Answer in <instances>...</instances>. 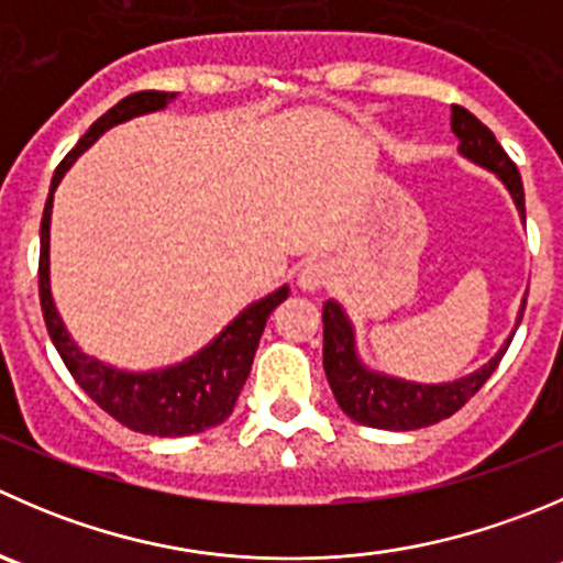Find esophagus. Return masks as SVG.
Returning a JSON list of instances; mask_svg holds the SVG:
<instances>
[{
	"mask_svg": "<svg viewBox=\"0 0 563 563\" xmlns=\"http://www.w3.org/2000/svg\"><path fill=\"white\" fill-rule=\"evenodd\" d=\"M297 280L305 291H319V288H324L332 280V266L327 261H308L299 269Z\"/></svg>",
	"mask_w": 563,
	"mask_h": 563,
	"instance_id": "1",
	"label": "esophagus"
}]
</instances>
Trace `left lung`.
Returning <instances> with one entry per match:
<instances>
[{"mask_svg": "<svg viewBox=\"0 0 563 563\" xmlns=\"http://www.w3.org/2000/svg\"><path fill=\"white\" fill-rule=\"evenodd\" d=\"M451 131L460 140V154L467 156L476 165L493 170L506 189L515 198L517 211L526 220V192H522V178L517 173V165L509 159L500 143L495 140L493 131L482 123L473 112L465 107H451ZM522 302L520 316H517V327L522 321ZM321 321H324V371L327 382L332 387L338 407L357 423L374 429H393V432H409V429L432 427L438 420L451 418L456 409L465 407L484 382L493 376L498 368L500 357L509 349V341L500 346V352L473 371L471 376H462L456 382H445V385H418V382L393 379V376L374 374L365 368L354 349V330L349 324L346 313L338 302L327 299L324 310H321Z\"/></svg>", "mask_w": 563, "mask_h": 563, "instance_id": "1", "label": "left lung"}]
</instances>
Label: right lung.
I'll use <instances>...</instances> for the list:
<instances>
[{"label": "right lung", "mask_w": 563, "mask_h": 563, "mask_svg": "<svg viewBox=\"0 0 563 563\" xmlns=\"http://www.w3.org/2000/svg\"><path fill=\"white\" fill-rule=\"evenodd\" d=\"M176 98V92L162 90H140L125 96L114 103L109 112H103L90 129L85 131L76 148L59 162L54 170L52 189H48L46 209L41 220V264H37V291H41L43 321L52 343L57 346L65 368L70 371L81 390L98 404L107 415H112L118 423L140 434H156V438H187L200 434L206 429L217 427L236 407V398L247 382L253 368L255 349H258L261 332L272 310L288 297V288H277L275 294L264 297L244 308L214 341L200 349L195 357L173 365V368L148 371V374H129L112 365L98 363L96 357H87L65 330L48 286V222H52V200L59 178L65 176L76 156L90 148L98 136L123 120L136 114L165 109Z\"/></svg>", "instance_id": "right-lung-1"}]
</instances>
